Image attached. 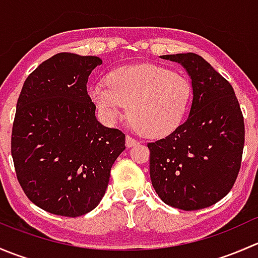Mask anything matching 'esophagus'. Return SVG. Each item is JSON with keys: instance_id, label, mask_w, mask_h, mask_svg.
Returning <instances> with one entry per match:
<instances>
[{"instance_id": "1", "label": "esophagus", "mask_w": 258, "mask_h": 258, "mask_svg": "<svg viewBox=\"0 0 258 258\" xmlns=\"http://www.w3.org/2000/svg\"><path fill=\"white\" fill-rule=\"evenodd\" d=\"M139 145V141L135 139H132L131 136H126V147H132V146Z\"/></svg>"}]
</instances>
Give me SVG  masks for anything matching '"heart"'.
Returning <instances> with one entry per match:
<instances>
[{
  "mask_svg": "<svg viewBox=\"0 0 258 258\" xmlns=\"http://www.w3.org/2000/svg\"><path fill=\"white\" fill-rule=\"evenodd\" d=\"M88 96L105 122H113L128 105V117L142 135L153 139L175 132L189 110L192 86L183 75L152 63L112 70L107 85L92 82Z\"/></svg>",
  "mask_w": 258,
  "mask_h": 258,
  "instance_id": "heart-1",
  "label": "heart"
}]
</instances>
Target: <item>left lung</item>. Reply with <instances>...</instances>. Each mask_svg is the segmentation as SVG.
<instances>
[{
	"mask_svg": "<svg viewBox=\"0 0 258 258\" xmlns=\"http://www.w3.org/2000/svg\"><path fill=\"white\" fill-rule=\"evenodd\" d=\"M191 77V110L167 137L148 144L150 176L165 204L184 211L220 201L241 167L244 123L232 86L196 53L165 54Z\"/></svg>",
	"mask_w": 258,
	"mask_h": 258,
	"instance_id": "1",
	"label": "left lung"
}]
</instances>
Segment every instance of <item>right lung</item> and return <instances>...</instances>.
Returning <instances> with one entry per match:
<instances>
[{"mask_svg":"<svg viewBox=\"0 0 258 258\" xmlns=\"http://www.w3.org/2000/svg\"><path fill=\"white\" fill-rule=\"evenodd\" d=\"M96 56L57 53L23 83L11 137L17 179L31 202L77 217L98 206L124 134L101 124L87 95Z\"/></svg>","mask_w":258,"mask_h":258,"instance_id":"right-lung-1","label":"right lung"}]
</instances>
